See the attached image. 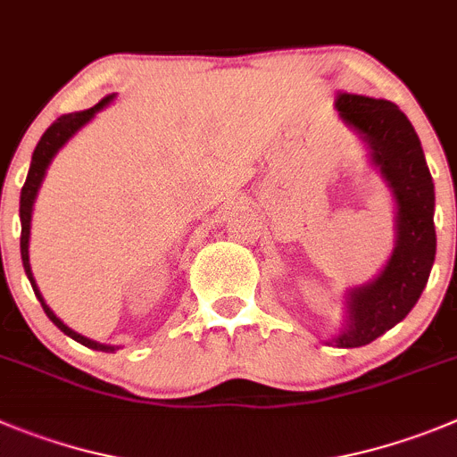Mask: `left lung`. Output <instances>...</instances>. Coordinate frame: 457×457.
<instances>
[{"label": "left lung", "instance_id": "obj_1", "mask_svg": "<svg viewBox=\"0 0 457 457\" xmlns=\"http://www.w3.org/2000/svg\"><path fill=\"white\" fill-rule=\"evenodd\" d=\"M342 122L367 145L395 201V249L378 276L345 295L346 317L340 333L326 345L365 346L405 320L420 301L435 262V186L420 136L399 106L387 99L337 92Z\"/></svg>", "mask_w": 457, "mask_h": 457}]
</instances>
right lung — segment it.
<instances>
[{
	"label": "right lung",
	"instance_id": "1",
	"mask_svg": "<svg viewBox=\"0 0 457 457\" xmlns=\"http://www.w3.org/2000/svg\"><path fill=\"white\" fill-rule=\"evenodd\" d=\"M112 99H115V95H108V97H104L102 102L97 104V106L87 108V111L70 112V115L58 117L56 122H54L52 127H49L47 131L43 133L40 142L36 145V152H33V156H31V167H29L27 181H24L22 192H20V221H22V236H20V253H22L24 271H27V278H29V283H31L33 292H36L37 301H40V305H43V311L47 312L49 320H52L54 324H56L58 328H61L62 333L67 335V337H72V340H77L79 345L87 346V349L104 351V353H112V351H117V346L102 345V342L90 340V337H86V335L77 333V330H72L67 324H62V321L58 320L56 315H54L52 308L45 303L43 295H40V290H37V286H36V278H33V274H31V262H29V237H31L33 204H36L37 190H40V186H43L45 174H47V167L52 165L54 156H56L62 146L67 145V140H72V137L77 136V131H81V129L86 127L87 122H90L92 117L97 115L99 111H104V108H106L108 104L112 102Z\"/></svg>",
	"mask_w": 457,
	"mask_h": 457
}]
</instances>
